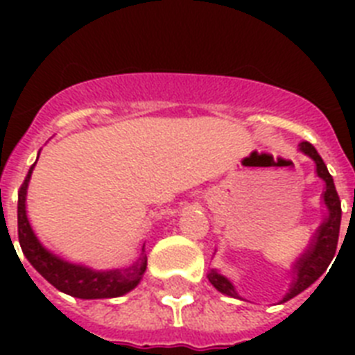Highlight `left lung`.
Masks as SVG:
<instances>
[{
	"label": "left lung",
	"instance_id": "8db88e82",
	"mask_svg": "<svg viewBox=\"0 0 355 355\" xmlns=\"http://www.w3.org/2000/svg\"><path fill=\"white\" fill-rule=\"evenodd\" d=\"M299 149L315 162L316 174H318L320 180H324L325 190L322 197H324V205L325 209H327V215H325L322 225L316 229L315 240L311 241V245L307 247L306 252L300 256L297 265H295L293 283H291L290 291L284 295V299L281 300V302H286V300L293 299V297H297L299 293H302L304 290H307L320 275L327 270L329 263H331V259L334 258V254H336L338 236H340L341 202L340 196H338L336 192V187H334V181H332V175L329 174L324 159H322V156L316 153V149L311 144L300 142ZM208 279L209 283H211L216 290L220 291V293L234 297V299H240V295L234 290L233 283H231L225 275L218 274L215 268L209 270Z\"/></svg>",
	"mask_w": 355,
	"mask_h": 355
}]
</instances>
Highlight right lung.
Here are the masks:
<instances>
[{"mask_svg":"<svg viewBox=\"0 0 355 355\" xmlns=\"http://www.w3.org/2000/svg\"><path fill=\"white\" fill-rule=\"evenodd\" d=\"M35 163L31 165L26 180L19 188L17 197L19 245H21L23 254L31 263V266L56 290L64 291L71 297H76V299H114V297H121V295L133 290L140 283V279L147 268V256L144 254V249L139 261L133 263L130 268L97 272L89 266L65 261L64 258L53 254L51 250L46 249L40 243L26 215V190Z\"/></svg>","mask_w":355,"mask_h":355,"instance_id":"1","label":"right lung"}]
</instances>
